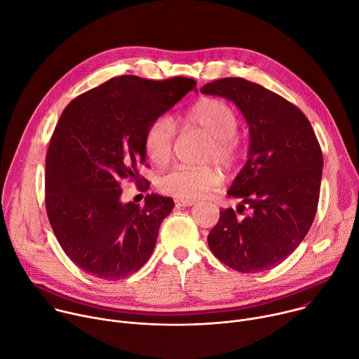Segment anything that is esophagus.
Returning a JSON list of instances; mask_svg holds the SVG:
<instances>
[{
    "label": "esophagus",
    "instance_id": "34e87169",
    "mask_svg": "<svg viewBox=\"0 0 359 359\" xmlns=\"http://www.w3.org/2000/svg\"><path fill=\"white\" fill-rule=\"evenodd\" d=\"M176 206L177 208H189V206H193L194 201L193 200H176Z\"/></svg>",
    "mask_w": 359,
    "mask_h": 359
}]
</instances>
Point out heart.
Segmentation results:
<instances>
[{"instance_id":"obj_1","label":"heart","mask_w":359,"mask_h":359,"mask_svg":"<svg viewBox=\"0 0 359 359\" xmlns=\"http://www.w3.org/2000/svg\"><path fill=\"white\" fill-rule=\"evenodd\" d=\"M183 130H196L209 137V146L201 158L203 163H217L224 169L237 166L241 158V143L234 135L238 126L236 111L227 102L204 96L179 116ZM176 126L169 116L153 121L143 135L147 159L158 166L166 165L173 153ZM223 182L219 169L212 166H177L159 179V189L180 200H194L216 190Z\"/></svg>"}]
</instances>
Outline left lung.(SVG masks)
Wrapping results in <instances>:
<instances>
[{
    "mask_svg": "<svg viewBox=\"0 0 359 359\" xmlns=\"http://www.w3.org/2000/svg\"><path fill=\"white\" fill-rule=\"evenodd\" d=\"M201 93L233 100L250 132L245 166L227 194L241 200L220 212L208 236L216 257L240 273L278 266L309 233L318 208L323 151L306 116L291 102L243 78L209 82Z\"/></svg>",
    "mask_w": 359,
    "mask_h": 359,
    "instance_id": "obj_1",
    "label": "left lung"
}]
</instances>
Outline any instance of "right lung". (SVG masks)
<instances>
[{
	"instance_id": "1",
	"label": "right lung",
	"mask_w": 359,
	"mask_h": 359,
	"mask_svg": "<svg viewBox=\"0 0 359 359\" xmlns=\"http://www.w3.org/2000/svg\"><path fill=\"white\" fill-rule=\"evenodd\" d=\"M196 81L112 78L64 109L45 159V208L58 243L88 274L119 280L137 271L170 215V197L146 194L144 204L121 201V182L139 179L143 135Z\"/></svg>"
}]
</instances>
